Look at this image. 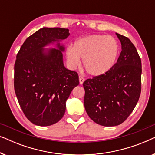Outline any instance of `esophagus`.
Returning <instances> with one entry per match:
<instances>
[{
    "label": "esophagus",
    "mask_w": 155,
    "mask_h": 155,
    "mask_svg": "<svg viewBox=\"0 0 155 155\" xmlns=\"http://www.w3.org/2000/svg\"><path fill=\"white\" fill-rule=\"evenodd\" d=\"M84 81V78L82 77V76H79V82L80 84H83V82Z\"/></svg>",
    "instance_id": "34e87169"
}]
</instances>
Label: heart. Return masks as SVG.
I'll list each match as a JSON object with an SVG mask.
<instances>
[{"mask_svg":"<svg viewBox=\"0 0 155 155\" xmlns=\"http://www.w3.org/2000/svg\"><path fill=\"white\" fill-rule=\"evenodd\" d=\"M119 46L115 38L103 35H92L75 41L68 46L65 56L69 65L75 68L82 58V65L91 76H100L111 69L117 58Z\"/></svg>","mask_w":155,"mask_h":155,"instance_id":"obj_1","label":"heart"}]
</instances>
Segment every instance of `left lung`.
Segmentation results:
<instances>
[{"label":"left lung","mask_w":155,"mask_h":155,"mask_svg":"<svg viewBox=\"0 0 155 155\" xmlns=\"http://www.w3.org/2000/svg\"><path fill=\"white\" fill-rule=\"evenodd\" d=\"M121 44L117 62L109 71L84 82V104L96 124L115 126L133 111L141 92V60L130 40L116 33Z\"/></svg>","instance_id":"left-lung-1"}]
</instances>
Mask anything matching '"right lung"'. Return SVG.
<instances>
[{
  "label": "right lung",
  "instance_id": "obj_1",
  "mask_svg": "<svg viewBox=\"0 0 155 155\" xmlns=\"http://www.w3.org/2000/svg\"><path fill=\"white\" fill-rule=\"evenodd\" d=\"M69 35L68 29L43 27L25 40L17 55L15 91L25 115L37 126L58 122L72 90L79 84L78 73L63 63L61 42ZM51 45L55 48H45Z\"/></svg>",
  "mask_w": 155,
  "mask_h": 155
}]
</instances>
